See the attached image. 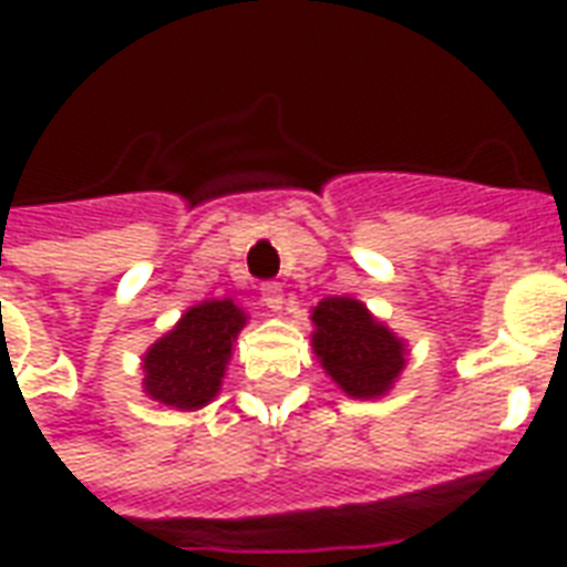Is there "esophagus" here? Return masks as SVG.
<instances>
[{
  "mask_svg": "<svg viewBox=\"0 0 567 567\" xmlns=\"http://www.w3.org/2000/svg\"><path fill=\"white\" fill-rule=\"evenodd\" d=\"M261 302H265L270 311H282V302H285L282 285H276V282L261 285Z\"/></svg>",
  "mask_w": 567,
  "mask_h": 567,
  "instance_id": "esophagus-1",
  "label": "esophagus"
}]
</instances>
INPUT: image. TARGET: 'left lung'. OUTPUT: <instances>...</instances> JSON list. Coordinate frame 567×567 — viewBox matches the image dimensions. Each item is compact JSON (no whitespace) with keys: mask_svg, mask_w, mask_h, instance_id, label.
Returning a JSON list of instances; mask_svg holds the SVG:
<instances>
[{"mask_svg":"<svg viewBox=\"0 0 567 567\" xmlns=\"http://www.w3.org/2000/svg\"><path fill=\"white\" fill-rule=\"evenodd\" d=\"M311 350L353 400L385 396L409 362V347L355 297H327L311 309Z\"/></svg>","mask_w":567,"mask_h":567,"instance_id":"left-lung-1","label":"left lung"}]
</instances>
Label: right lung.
<instances>
[{"mask_svg":"<svg viewBox=\"0 0 567 567\" xmlns=\"http://www.w3.org/2000/svg\"><path fill=\"white\" fill-rule=\"evenodd\" d=\"M247 320L249 315L231 297L190 306L144 353V394L179 412L212 403Z\"/></svg>","mask_w":567,"mask_h":567,"instance_id":"right-lung-1","label":"right lung"}]
</instances>
